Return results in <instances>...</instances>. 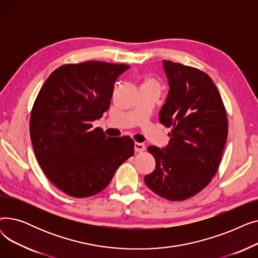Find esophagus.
<instances>
[{"instance_id":"1","label":"esophagus","mask_w":258,"mask_h":258,"mask_svg":"<svg viewBox=\"0 0 258 258\" xmlns=\"http://www.w3.org/2000/svg\"><path fill=\"white\" fill-rule=\"evenodd\" d=\"M135 151H136L137 153L144 152L145 151V144L144 143L136 142V143H135Z\"/></svg>"}]
</instances>
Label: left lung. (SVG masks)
I'll use <instances>...</instances> for the list:
<instances>
[{
    "label": "left lung",
    "instance_id": "1",
    "mask_svg": "<svg viewBox=\"0 0 258 258\" xmlns=\"http://www.w3.org/2000/svg\"><path fill=\"white\" fill-rule=\"evenodd\" d=\"M168 94L159 120L171 127L165 147L148 146L156 168L145 184L158 196L184 201L208 185L218 171L228 135L221 95L212 79L196 68L163 60Z\"/></svg>",
    "mask_w": 258,
    "mask_h": 258
}]
</instances>
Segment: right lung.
Here are the masks:
<instances>
[{
  "label": "right lung",
  "mask_w": 258,
  "mask_h": 258,
  "mask_svg": "<svg viewBox=\"0 0 258 258\" xmlns=\"http://www.w3.org/2000/svg\"><path fill=\"white\" fill-rule=\"evenodd\" d=\"M130 66H61L45 81L30 117L34 154L47 178L74 198L97 195L134 155L128 137H107L92 122L110 108L114 85Z\"/></svg>",
  "instance_id": "obj_1"
}]
</instances>
